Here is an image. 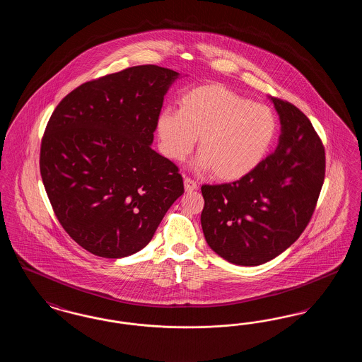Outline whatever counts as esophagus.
Listing matches in <instances>:
<instances>
[{"instance_id": "obj_1", "label": "esophagus", "mask_w": 362, "mask_h": 362, "mask_svg": "<svg viewBox=\"0 0 362 362\" xmlns=\"http://www.w3.org/2000/svg\"><path fill=\"white\" fill-rule=\"evenodd\" d=\"M198 189V185H197V182L195 180H192L191 177H185V189L187 191V192H191V191H195V189Z\"/></svg>"}]
</instances>
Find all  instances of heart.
<instances>
[{"label": "heart", "mask_w": 362, "mask_h": 362, "mask_svg": "<svg viewBox=\"0 0 362 362\" xmlns=\"http://www.w3.org/2000/svg\"><path fill=\"white\" fill-rule=\"evenodd\" d=\"M177 105V111L164 110L157 118L163 153L182 161L199 137L197 167L211 170L220 180H238L257 168L276 134L269 107L221 84L195 86Z\"/></svg>", "instance_id": "obj_1"}]
</instances>
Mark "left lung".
Wrapping results in <instances>:
<instances>
[{"label":"left lung","mask_w":362,"mask_h":362,"mask_svg":"<svg viewBox=\"0 0 362 362\" xmlns=\"http://www.w3.org/2000/svg\"><path fill=\"white\" fill-rule=\"evenodd\" d=\"M281 121L274 153L239 180L201 187V224L225 260L258 266L300 238L315 211L326 173L325 146L296 105L270 98Z\"/></svg>","instance_id":"obj_1"}]
</instances>
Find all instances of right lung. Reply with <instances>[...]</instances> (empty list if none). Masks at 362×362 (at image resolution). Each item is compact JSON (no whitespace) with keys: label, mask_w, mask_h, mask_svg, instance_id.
<instances>
[{"label":"right lung","mask_w":362,"mask_h":362,"mask_svg":"<svg viewBox=\"0 0 362 362\" xmlns=\"http://www.w3.org/2000/svg\"><path fill=\"white\" fill-rule=\"evenodd\" d=\"M177 71L139 65L84 83L58 104L40 145V175L70 238L102 258L152 240L185 192L171 160L151 148Z\"/></svg>","instance_id":"obj_1"}]
</instances>
